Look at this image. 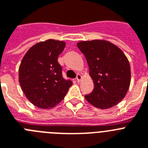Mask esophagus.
I'll return each instance as SVG.
<instances>
[{"mask_svg":"<svg viewBox=\"0 0 148 148\" xmlns=\"http://www.w3.org/2000/svg\"><path fill=\"white\" fill-rule=\"evenodd\" d=\"M76 79H77V81L79 83V82H80V80L82 79V76L80 75L79 74H78L77 75V77H76Z\"/></svg>","mask_w":148,"mask_h":148,"instance_id":"obj_1","label":"esophagus"}]
</instances>
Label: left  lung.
Wrapping results in <instances>:
<instances>
[{"label": "left lung", "mask_w": 148, "mask_h": 148, "mask_svg": "<svg viewBox=\"0 0 148 148\" xmlns=\"http://www.w3.org/2000/svg\"><path fill=\"white\" fill-rule=\"evenodd\" d=\"M84 54L93 80L92 93L85 95L89 103L106 110L125 97L131 81L130 65L124 52L106 40L81 41L77 44Z\"/></svg>", "instance_id": "8db88e82"}]
</instances>
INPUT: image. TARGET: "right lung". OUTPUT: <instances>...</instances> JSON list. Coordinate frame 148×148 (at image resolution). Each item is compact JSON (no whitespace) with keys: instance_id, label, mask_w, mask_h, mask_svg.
<instances>
[{"instance_id":"right-lung-1","label":"right lung","mask_w":148,"mask_h":148,"mask_svg":"<svg viewBox=\"0 0 148 148\" xmlns=\"http://www.w3.org/2000/svg\"><path fill=\"white\" fill-rule=\"evenodd\" d=\"M65 42L48 39L32 46L25 53L18 69V80L23 92L34 106L51 109L61 102L72 82L62 75L58 56Z\"/></svg>"}]
</instances>
